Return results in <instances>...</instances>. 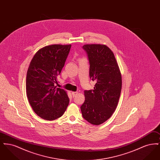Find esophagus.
<instances>
[{
    "label": "esophagus",
    "instance_id": "34e87169",
    "mask_svg": "<svg viewBox=\"0 0 160 160\" xmlns=\"http://www.w3.org/2000/svg\"><path fill=\"white\" fill-rule=\"evenodd\" d=\"M77 94H78L77 92H72V95L73 97H75Z\"/></svg>",
    "mask_w": 160,
    "mask_h": 160
}]
</instances>
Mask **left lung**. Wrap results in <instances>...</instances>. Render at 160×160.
Here are the masks:
<instances>
[{
    "label": "left lung",
    "mask_w": 160,
    "mask_h": 160,
    "mask_svg": "<svg viewBox=\"0 0 160 160\" xmlns=\"http://www.w3.org/2000/svg\"><path fill=\"white\" fill-rule=\"evenodd\" d=\"M83 48L89 62V77L96 83L93 89L84 91L85 101L80 108L85 120L98 125L108 119L116 110L122 77L114 54L107 46L86 44Z\"/></svg>",
    "instance_id": "8db88e82"
}]
</instances>
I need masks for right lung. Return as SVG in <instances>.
<instances>
[{
  "label": "right lung",
  "instance_id": "add662e5",
  "mask_svg": "<svg viewBox=\"0 0 160 160\" xmlns=\"http://www.w3.org/2000/svg\"><path fill=\"white\" fill-rule=\"evenodd\" d=\"M71 45L54 44L39 50L33 57L26 76V93L34 112L53 121L62 116L68 106V97L56 88Z\"/></svg>",
  "mask_w": 160,
  "mask_h": 160
}]
</instances>
